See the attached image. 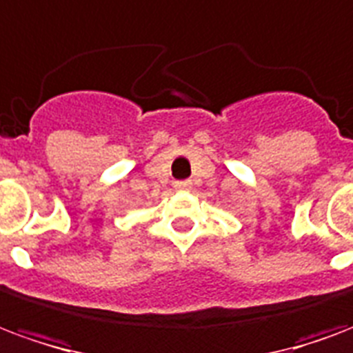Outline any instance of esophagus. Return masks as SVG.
Segmentation results:
<instances>
[{
	"label": "esophagus",
	"instance_id": "obj_1",
	"mask_svg": "<svg viewBox=\"0 0 353 353\" xmlns=\"http://www.w3.org/2000/svg\"><path fill=\"white\" fill-rule=\"evenodd\" d=\"M190 181L189 179H183V181H176V185H174V187H176L177 190H189L190 189Z\"/></svg>",
	"mask_w": 353,
	"mask_h": 353
}]
</instances>
